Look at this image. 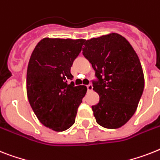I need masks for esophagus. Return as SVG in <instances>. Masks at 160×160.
Masks as SVG:
<instances>
[{
	"instance_id": "obj_1",
	"label": "esophagus",
	"mask_w": 160,
	"mask_h": 160,
	"mask_svg": "<svg viewBox=\"0 0 160 160\" xmlns=\"http://www.w3.org/2000/svg\"><path fill=\"white\" fill-rule=\"evenodd\" d=\"M87 89H88V91H91L92 89H93V86H92V84H89V85H87Z\"/></svg>"
}]
</instances>
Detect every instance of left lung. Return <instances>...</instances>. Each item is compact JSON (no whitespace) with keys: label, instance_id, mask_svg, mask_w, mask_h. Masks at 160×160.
<instances>
[{"label":"left lung","instance_id":"left-lung-1","mask_svg":"<svg viewBox=\"0 0 160 160\" xmlns=\"http://www.w3.org/2000/svg\"><path fill=\"white\" fill-rule=\"evenodd\" d=\"M83 55L95 71L98 82L93 90L99 95L92 106L96 122L102 127L117 129L131 119L144 90L145 78L138 56L122 35L110 33L84 39Z\"/></svg>","mask_w":160,"mask_h":160}]
</instances>
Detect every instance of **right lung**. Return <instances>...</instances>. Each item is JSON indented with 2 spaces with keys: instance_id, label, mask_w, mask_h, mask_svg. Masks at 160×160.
<instances>
[{
  "instance_id": "1",
  "label": "right lung",
  "mask_w": 160,
  "mask_h": 160,
  "mask_svg": "<svg viewBox=\"0 0 160 160\" xmlns=\"http://www.w3.org/2000/svg\"><path fill=\"white\" fill-rule=\"evenodd\" d=\"M84 39L44 38L31 54L27 69L28 102L39 122L55 132H63L75 123L78 108L87 91L75 86L71 67L80 52Z\"/></svg>"
}]
</instances>
